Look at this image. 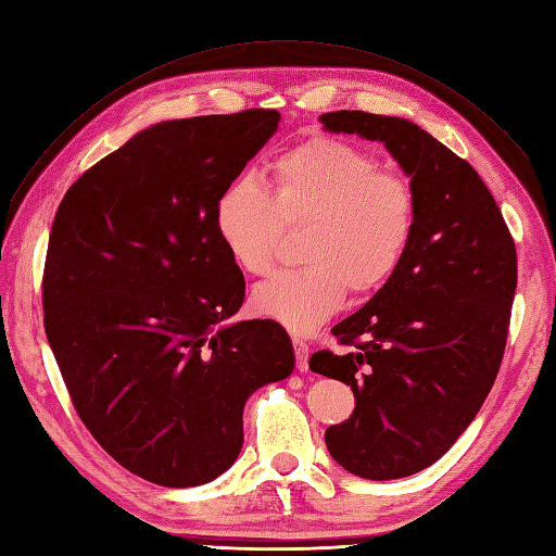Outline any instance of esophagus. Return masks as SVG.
<instances>
[{"instance_id":"1","label":"esophagus","mask_w":556,"mask_h":556,"mask_svg":"<svg viewBox=\"0 0 556 556\" xmlns=\"http://www.w3.org/2000/svg\"><path fill=\"white\" fill-rule=\"evenodd\" d=\"M292 346H294V356H296V368L306 372L308 370V344L304 340H300V337H294Z\"/></svg>"}]
</instances>
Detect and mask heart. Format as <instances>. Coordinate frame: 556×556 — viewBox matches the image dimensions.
<instances>
[{
    "mask_svg": "<svg viewBox=\"0 0 556 556\" xmlns=\"http://www.w3.org/2000/svg\"><path fill=\"white\" fill-rule=\"evenodd\" d=\"M286 228H304V264L262 282L252 304L308 332L344 304L346 290L372 294L394 278L417 228V195L363 148L311 139L270 162L266 188L238 179L214 202L216 238L245 274H268Z\"/></svg>",
    "mask_w": 556,
    "mask_h": 556,
    "instance_id": "heart-1",
    "label": "heart"
}]
</instances>
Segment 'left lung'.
Instances as JSON below:
<instances>
[{
	"instance_id": "obj_1",
	"label": "left lung",
	"mask_w": 556,
	"mask_h": 556,
	"mask_svg": "<svg viewBox=\"0 0 556 556\" xmlns=\"http://www.w3.org/2000/svg\"><path fill=\"white\" fill-rule=\"evenodd\" d=\"M320 122L384 143L417 195L401 268L334 325L346 349L308 361L356 399L346 422L325 431L334 463L363 479H403L434 465L489 396L507 344L517 248L481 176L415 122L363 111Z\"/></svg>"
}]
</instances>
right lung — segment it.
Masks as SVG:
<instances>
[{
    "label": "right lung",
    "mask_w": 556,
    "mask_h": 556,
    "mask_svg": "<svg viewBox=\"0 0 556 556\" xmlns=\"http://www.w3.org/2000/svg\"><path fill=\"white\" fill-rule=\"evenodd\" d=\"M278 111L167 119L67 188L51 226L45 330L75 410L137 477L191 489L242 448V408L294 370L276 320L231 316L245 278L214 202L274 137Z\"/></svg>",
    "instance_id": "right-lung-1"
}]
</instances>
